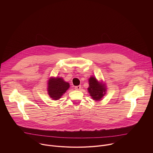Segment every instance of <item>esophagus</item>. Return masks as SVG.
Segmentation results:
<instances>
[{
  "mask_svg": "<svg viewBox=\"0 0 153 153\" xmlns=\"http://www.w3.org/2000/svg\"><path fill=\"white\" fill-rule=\"evenodd\" d=\"M74 88H75V90H79L81 89V86H80V85L76 86H75Z\"/></svg>",
  "mask_w": 153,
  "mask_h": 153,
  "instance_id": "obj_1",
  "label": "esophagus"
}]
</instances>
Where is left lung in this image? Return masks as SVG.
Here are the masks:
<instances>
[{
    "label": "left lung",
    "instance_id": "left-lung-1",
    "mask_svg": "<svg viewBox=\"0 0 153 153\" xmlns=\"http://www.w3.org/2000/svg\"><path fill=\"white\" fill-rule=\"evenodd\" d=\"M88 81L89 87L88 88V91L90 95L94 100H100L106 94V88L105 84L99 82L94 76H91Z\"/></svg>",
    "mask_w": 153,
    "mask_h": 153
}]
</instances>
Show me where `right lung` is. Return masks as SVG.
<instances>
[{
	"label": "right lung",
	"mask_w": 153,
	"mask_h": 153,
	"mask_svg": "<svg viewBox=\"0 0 153 153\" xmlns=\"http://www.w3.org/2000/svg\"><path fill=\"white\" fill-rule=\"evenodd\" d=\"M70 88V83L62 77H51L48 82V93L53 100L59 99Z\"/></svg>",
	"instance_id": "1"
}]
</instances>
